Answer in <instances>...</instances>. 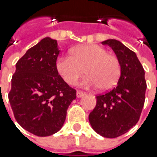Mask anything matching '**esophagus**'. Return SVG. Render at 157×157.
I'll list each match as a JSON object with an SVG mask.
<instances>
[{"label": "esophagus", "mask_w": 157, "mask_h": 157, "mask_svg": "<svg viewBox=\"0 0 157 157\" xmlns=\"http://www.w3.org/2000/svg\"><path fill=\"white\" fill-rule=\"evenodd\" d=\"M85 94V92H82V91H80V90H77V92H76V96H77V98H81L82 96Z\"/></svg>", "instance_id": "esophagus-1"}]
</instances>
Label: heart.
<instances>
[{"label":"heart","mask_w":157,"mask_h":157,"mask_svg":"<svg viewBox=\"0 0 157 157\" xmlns=\"http://www.w3.org/2000/svg\"><path fill=\"white\" fill-rule=\"evenodd\" d=\"M56 68L70 85H74L86 72L87 76L82 81V85L89 87L98 86L101 90L113 87L121 72L118 57L97 44L83 45L72 49L71 56L58 59Z\"/></svg>","instance_id":"b5f03b06"}]
</instances>
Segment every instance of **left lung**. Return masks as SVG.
<instances>
[{
    "mask_svg": "<svg viewBox=\"0 0 157 157\" xmlns=\"http://www.w3.org/2000/svg\"><path fill=\"white\" fill-rule=\"evenodd\" d=\"M109 45L120 62L118 84L109 92L97 95V104L89 114V122L98 134L116 138L128 132L140 119L145 103V71L134 51L121 42L108 39Z\"/></svg>",
    "mask_w": 157,
    "mask_h": 157,
    "instance_id": "left-lung-1",
    "label": "left lung"
}]
</instances>
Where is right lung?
<instances>
[{"label":"right lung","mask_w":157,"mask_h":157,"mask_svg":"<svg viewBox=\"0 0 157 157\" xmlns=\"http://www.w3.org/2000/svg\"><path fill=\"white\" fill-rule=\"evenodd\" d=\"M57 41L44 38L16 64L8 99L16 120L37 136L58 132L76 91L63 80L56 68Z\"/></svg>","instance_id":"1"}]
</instances>
